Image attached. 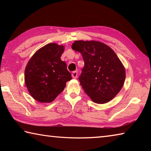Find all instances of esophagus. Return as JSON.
<instances>
[{
    "label": "esophagus",
    "instance_id": "34e87169",
    "mask_svg": "<svg viewBox=\"0 0 151 151\" xmlns=\"http://www.w3.org/2000/svg\"><path fill=\"white\" fill-rule=\"evenodd\" d=\"M77 75H78L77 71H73L72 73V77L73 78H76V77H77Z\"/></svg>",
    "mask_w": 151,
    "mask_h": 151
}]
</instances>
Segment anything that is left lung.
<instances>
[{
  "label": "left lung",
  "instance_id": "8db88e82",
  "mask_svg": "<svg viewBox=\"0 0 151 151\" xmlns=\"http://www.w3.org/2000/svg\"><path fill=\"white\" fill-rule=\"evenodd\" d=\"M72 48L81 53L85 62L78 78L84 91L96 103L112 100L121 91L126 77L124 67L115 52L94 40H76Z\"/></svg>",
  "mask_w": 151,
  "mask_h": 151
}]
</instances>
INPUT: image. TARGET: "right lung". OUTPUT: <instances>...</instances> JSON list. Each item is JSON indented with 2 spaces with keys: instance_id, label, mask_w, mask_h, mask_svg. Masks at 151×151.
I'll return each instance as SVG.
<instances>
[{
  "instance_id": "right-lung-1",
  "label": "right lung",
  "mask_w": 151,
  "mask_h": 151,
  "mask_svg": "<svg viewBox=\"0 0 151 151\" xmlns=\"http://www.w3.org/2000/svg\"><path fill=\"white\" fill-rule=\"evenodd\" d=\"M65 47L49 43L40 48L29 60L24 70V81L33 99L51 103L72 79L66 63L60 59Z\"/></svg>"
}]
</instances>
